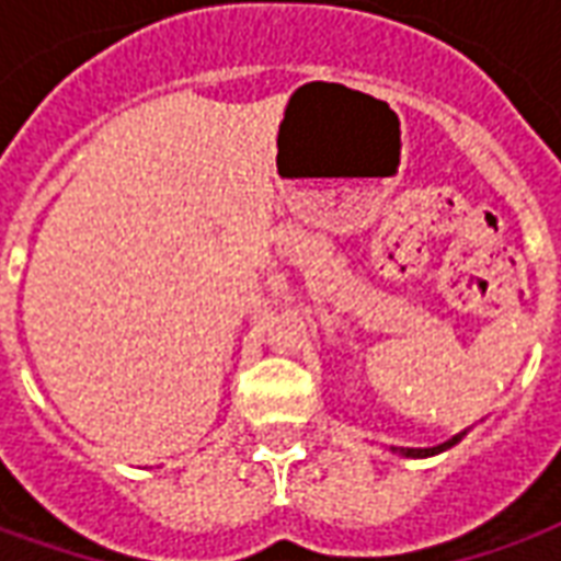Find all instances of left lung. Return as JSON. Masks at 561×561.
<instances>
[{"label": "left lung", "instance_id": "1", "mask_svg": "<svg viewBox=\"0 0 561 561\" xmlns=\"http://www.w3.org/2000/svg\"><path fill=\"white\" fill-rule=\"evenodd\" d=\"M462 435H466V433H457V435H454V438H450V442H445V445L426 447V450H423V447H402V450H400V447H393V450H400L402 457H433V454H438V450H447V447H450V445H457Z\"/></svg>", "mask_w": 561, "mask_h": 561}]
</instances>
